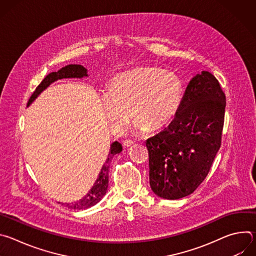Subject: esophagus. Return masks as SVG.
Masks as SVG:
<instances>
[{
	"mask_svg": "<svg viewBox=\"0 0 256 256\" xmlns=\"http://www.w3.org/2000/svg\"><path fill=\"white\" fill-rule=\"evenodd\" d=\"M134 144V140H124V142H122V144L124 146V148H130V147H132V146Z\"/></svg>",
	"mask_w": 256,
	"mask_h": 256,
	"instance_id": "34e87169",
	"label": "esophagus"
}]
</instances>
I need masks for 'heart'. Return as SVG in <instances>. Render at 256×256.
<instances>
[{"label":"heart","instance_id":"b5f03b06","mask_svg":"<svg viewBox=\"0 0 256 256\" xmlns=\"http://www.w3.org/2000/svg\"><path fill=\"white\" fill-rule=\"evenodd\" d=\"M182 98L184 86L178 76L151 66H138L116 76L109 90L100 96L109 126L116 134L128 128L132 114L138 132L165 126L178 112Z\"/></svg>","mask_w":256,"mask_h":256}]
</instances>
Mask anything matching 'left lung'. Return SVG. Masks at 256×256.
Masks as SVG:
<instances>
[{
	"instance_id": "left-lung-1",
	"label": "left lung",
	"mask_w": 256,
	"mask_h": 256,
	"mask_svg": "<svg viewBox=\"0 0 256 256\" xmlns=\"http://www.w3.org/2000/svg\"><path fill=\"white\" fill-rule=\"evenodd\" d=\"M225 107V94L210 72L192 79L174 120L146 142L156 196L178 200L200 186L221 147Z\"/></svg>"
}]
</instances>
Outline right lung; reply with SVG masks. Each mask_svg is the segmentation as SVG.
Returning <instances> with one entry per match:
<instances>
[{"label": "right lung", "instance_id": "right-lung-1", "mask_svg": "<svg viewBox=\"0 0 256 256\" xmlns=\"http://www.w3.org/2000/svg\"><path fill=\"white\" fill-rule=\"evenodd\" d=\"M85 77H88V70L81 64H68V66L62 68L60 70H58V72H50V74H48L42 80V82L38 86V88L35 89V91L31 95V97L27 103V107L30 106V104L54 82H56L58 80H62V79H68V78L82 79ZM122 151V144L118 142V140L110 144V151H109L107 159H106L105 163L103 164V166L98 174V177L95 180L91 190L81 200H79L75 202H72V204H64V206L72 210H86L88 208L95 206L97 202H99L107 192L109 163L112 162V159L114 158V155L120 154Z\"/></svg>", "mask_w": 256, "mask_h": 256}]
</instances>
